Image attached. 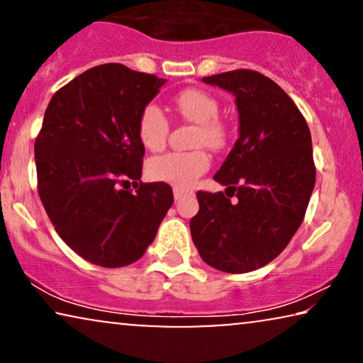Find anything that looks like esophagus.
<instances>
[{
  "mask_svg": "<svg viewBox=\"0 0 363 363\" xmlns=\"http://www.w3.org/2000/svg\"><path fill=\"white\" fill-rule=\"evenodd\" d=\"M185 195H186V191L182 190V188H173V196H175V201H180Z\"/></svg>",
  "mask_w": 363,
  "mask_h": 363,
  "instance_id": "34e87169",
  "label": "esophagus"
}]
</instances>
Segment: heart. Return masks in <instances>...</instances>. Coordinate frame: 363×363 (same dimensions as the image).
I'll list each match as a JSON object with an SVG mask.
<instances>
[{
    "label": "heart",
    "instance_id": "b5f03b06",
    "mask_svg": "<svg viewBox=\"0 0 363 363\" xmlns=\"http://www.w3.org/2000/svg\"><path fill=\"white\" fill-rule=\"evenodd\" d=\"M180 116L198 123L196 145L221 148L226 143V128L218 121L220 106L211 94L200 89H185L173 99ZM170 123L157 104H148L138 116L137 132L142 145L150 152L165 147ZM210 168V155L205 150L170 152L148 162L147 172L157 182H165L177 188H188Z\"/></svg>",
    "mask_w": 363,
    "mask_h": 363
}]
</instances>
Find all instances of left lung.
Listing matches in <instances>:
<instances>
[{
  "mask_svg": "<svg viewBox=\"0 0 363 363\" xmlns=\"http://www.w3.org/2000/svg\"><path fill=\"white\" fill-rule=\"evenodd\" d=\"M201 81L235 96L240 137L213 177L226 196L196 193L191 238L208 266L242 274L279 256L304 220L315 185L311 130L292 99L261 72L238 69Z\"/></svg>",
  "mask_w": 363,
  "mask_h": 363,
  "instance_id": "left-lung-1",
  "label": "left lung"
}]
</instances>
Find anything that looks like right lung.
<instances>
[{
	"instance_id": "1",
	"label": "right lung",
	"mask_w": 363,
	"mask_h": 363,
	"mask_svg": "<svg viewBox=\"0 0 363 363\" xmlns=\"http://www.w3.org/2000/svg\"><path fill=\"white\" fill-rule=\"evenodd\" d=\"M102 64L54 94L34 143L38 191L57 235L92 264L122 267L145 255L173 205L167 183H141L137 123L165 84ZM133 179L138 190L121 189Z\"/></svg>"
}]
</instances>
